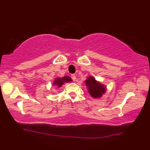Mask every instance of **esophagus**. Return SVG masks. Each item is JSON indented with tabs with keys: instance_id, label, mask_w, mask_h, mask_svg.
Listing matches in <instances>:
<instances>
[{
	"instance_id": "obj_1",
	"label": "esophagus",
	"mask_w": 150,
	"mask_h": 150,
	"mask_svg": "<svg viewBox=\"0 0 150 150\" xmlns=\"http://www.w3.org/2000/svg\"><path fill=\"white\" fill-rule=\"evenodd\" d=\"M71 79H73V81H76V79H76V76H75V75H74V74L71 75Z\"/></svg>"
}]
</instances>
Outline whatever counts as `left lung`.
I'll return each mask as SVG.
<instances>
[{
    "instance_id": "1",
    "label": "left lung",
    "mask_w": 150,
    "mask_h": 150,
    "mask_svg": "<svg viewBox=\"0 0 150 150\" xmlns=\"http://www.w3.org/2000/svg\"><path fill=\"white\" fill-rule=\"evenodd\" d=\"M89 93L93 98H100L106 92V86L97 81L93 76H88L84 81Z\"/></svg>"
}]
</instances>
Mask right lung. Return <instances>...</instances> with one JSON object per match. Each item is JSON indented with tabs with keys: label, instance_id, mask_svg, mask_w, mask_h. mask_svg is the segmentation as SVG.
I'll return each instance as SVG.
<instances>
[{
	"label": "right lung",
	"instance_id": "1",
	"mask_svg": "<svg viewBox=\"0 0 150 150\" xmlns=\"http://www.w3.org/2000/svg\"><path fill=\"white\" fill-rule=\"evenodd\" d=\"M72 82V79H71V77L66 75V76H64L62 77L55 78L54 79L53 85L55 86V87L59 88L61 87L64 83H66V82Z\"/></svg>",
	"mask_w": 150,
	"mask_h": 150
}]
</instances>
